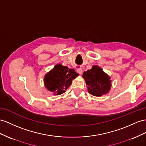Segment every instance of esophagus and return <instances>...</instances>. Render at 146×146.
I'll return each mask as SVG.
<instances>
[{"instance_id": "esophagus-1", "label": "esophagus", "mask_w": 146, "mask_h": 146, "mask_svg": "<svg viewBox=\"0 0 146 146\" xmlns=\"http://www.w3.org/2000/svg\"><path fill=\"white\" fill-rule=\"evenodd\" d=\"M76 72L78 73H79L80 74H81L82 73H83V70H82V69L81 68H77L76 69Z\"/></svg>"}]
</instances>
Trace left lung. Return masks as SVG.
<instances>
[{"instance_id":"left-lung-1","label":"left lung","mask_w":146,"mask_h":146,"mask_svg":"<svg viewBox=\"0 0 146 146\" xmlns=\"http://www.w3.org/2000/svg\"><path fill=\"white\" fill-rule=\"evenodd\" d=\"M83 77L88 86L89 92L92 96L100 97L110 91V78L99 66H93L91 70L84 72Z\"/></svg>"}]
</instances>
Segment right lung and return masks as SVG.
<instances>
[{
    "instance_id": "1",
    "label": "right lung",
    "mask_w": 146,
    "mask_h": 146,
    "mask_svg": "<svg viewBox=\"0 0 146 146\" xmlns=\"http://www.w3.org/2000/svg\"><path fill=\"white\" fill-rule=\"evenodd\" d=\"M78 75L73 69L58 64L45 76V86L55 95L62 94L72 84V80Z\"/></svg>"
}]
</instances>
